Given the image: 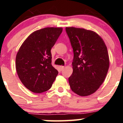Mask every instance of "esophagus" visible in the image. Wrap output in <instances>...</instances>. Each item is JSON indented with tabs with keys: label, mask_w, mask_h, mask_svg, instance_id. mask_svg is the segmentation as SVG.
Returning <instances> with one entry per match:
<instances>
[{
	"label": "esophagus",
	"mask_w": 123,
	"mask_h": 123,
	"mask_svg": "<svg viewBox=\"0 0 123 123\" xmlns=\"http://www.w3.org/2000/svg\"><path fill=\"white\" fill-rule=\"evenodd\" d=\"M60 68L61 70L62 71L63 69L64 68H65V67H64V66H60Z\"/></svg>",
	"instance_id": "obj_1"
}]
</instances>
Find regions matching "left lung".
Returning <instances> with one entry per match:
<instances>
[{
    "label": "left lung",
    "instance_id": "1",
    "mask_svg": "<svg viewBox=\"0 0 123 123\" xmlns=\"http://www.w3.org/2000/svg\"><path fill=\"white\" fill-rule=\"evenodd\" d=\"M66 31L74 53L69 86L78 95L88 96L97 91L106 78L110 65L107 48L94 31L74 27H67Z\"/></svg>",
    "mask_w": 123,
    "mask_h": 123
}]
</instances>
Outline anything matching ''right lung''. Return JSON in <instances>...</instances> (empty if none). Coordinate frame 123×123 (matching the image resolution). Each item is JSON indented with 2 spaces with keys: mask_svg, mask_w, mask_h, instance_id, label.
<instances>
[{
  "mask_svg": "<svg viewBox=\"0 0 123 123\" xmlns=\"http://www.w3.org/2000/svg\"><path fill=\"white\" fill-rule=\"evenodd\" d=\"M62 28H45L31 33L17 52L16 69L20 81L34 93L48 91L58 71L52 65L51 49Z\"/></svg>",
  "mask_w": 123,
  "mask_h": 123,
  "instance_id": "1",
  "label": "right lung"
}]
</instances>
